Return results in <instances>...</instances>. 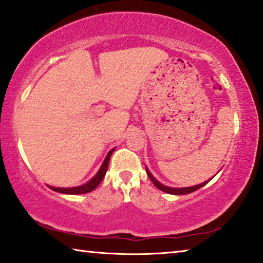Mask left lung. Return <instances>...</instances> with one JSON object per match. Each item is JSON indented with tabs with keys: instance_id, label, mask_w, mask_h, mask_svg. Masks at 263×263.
<instances>
[{
	"instance_id": "left-lung-1",
	"label": "left lung",
	"mask_w": 263,
	"mask_h": 263,
	"mask_svg": "<svg viewBox=\"0 0 263 263\" xmlns=\"http://www.w3.org/2000/svg\"><path fill=\"white\" fill-rule=\"evenodd\" d=\"M147 174H148L149 179L152 180V182L154 183V185H155V187H156L157 189H160V191L165 192V193H168V194H173V195H184V194H191V193H193V192L197 191V189H200L201 187H203L204 184H207V183L209 182V180H208V181H205V182L201 183V184L194 185V187H187V188H169V187H165V185H163V184H161V183L159 182V181H156V180L154 179V176H153L152 174L149 173L148 171H147Z\"/></svg>"
}]
</instances>
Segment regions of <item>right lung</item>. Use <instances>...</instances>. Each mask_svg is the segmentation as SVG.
<instances>
[{"instance_id":"right-lung-1","label":"right lung","mask_w":263,"mask_h":263,"mask_svg":"<svg viewBox=\"0 0 263 263\" xmlns=\"http://www.w3.org/2000/svg\"><path fill=\"white\" fill-rule=\"evenodd\" d=\"M112 152H114V149L110 151L108 153V155L106 156V159H104V162L102 164V167L100 168L99 173L96 174V175L92 177V179L89 181V182H87L86 184L83 185H80V187H74V188H55V187H50V189L52 191L58 192V193H63V194H71V195H74V194H86V193H89L91 191H94V189L98 187L100 184L101 181L106 175V172L108 169V164H109V160H110V156L112 154Z\"/></svg>"}]
</instances>
